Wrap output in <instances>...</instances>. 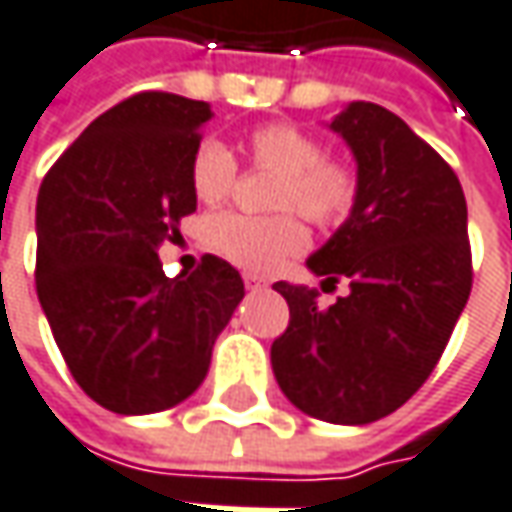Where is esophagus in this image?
<instances>
[{"mask_svg":"<svg viewBox=\"0 0 512 512\" xmlns=\"http://www.w3.org/2000/svg\"><path fill=\"white\" fill-rule=\"evenodd\" d=\"M243 286H246L249 291L263 289V286H266V280H263V277H257V274H243Z\"/></svg>","mask_w":512,"mask_h":512,"instance_id":"34e87169","label":"esophagus"}]
</instances>
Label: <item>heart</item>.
<instances>
[{"instance_id": "obj_1", "label": "heart", "mask_w": 512, "mask_h": 512, "mask_svg": "<svg viewBox=\"0 0 512 512\" xmlns=\"http://www.w3.org/2000/svg\"><path fill=\"white\" fill-rule=\"evenodd\" d=\"M246 152L257 169L274 172L272 209H294L317 226L343 223L357 203V175L326 158L317 138L294 124H266L246 138ZM238 164L218 141H206L192 158V189L203 203H221L235 184ZM215 255L246 272H274L286 257L306 246V229L291 215L249 218L238 212L215 215L206 226Z\"/></svg>"}]
</instances>
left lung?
<instances>
[{
	"label": "left lung",
	"instance_id": "8db88e82",
	"mask_svg": "<svg viewBox=\"0 0 512 512\" xmlns=\"http://www.w3.org/2000/svg\"><path fill=\"white\" fill-rule=\"evenodd\" d=\"M357 161V203L306 260L348 294L274 283L289 328L272 343L280 391L303 414L368 425L394 414L431 377L470 297L467 203L456 172L391 110L351 101L328 124Z\"/></svg>",
	"mask_w": 512,
	"mask_h": 512
}]
</instances>
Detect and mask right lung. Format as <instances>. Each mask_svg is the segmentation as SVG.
Listing matches in <instances>:
<instances>
[{
    "label": "right lung",
    "instance_id": "obj_1",
    "mask_svg": "<svg viewBox=\"0 0 512 512\" xmlns=\"http://www.w3.org/2000/svg\"><path fill=\"white\" fill-rule=\"evenodd\" d=\"M206 101L138 93L96 121L45 175L36 201V291L81 391L124 416L201 388L243 280L206 255L167 277L158 246L192 215Z\"/></svg>",
    "mask_w": 512,
    "mask_h": 512
}]
</instances>
